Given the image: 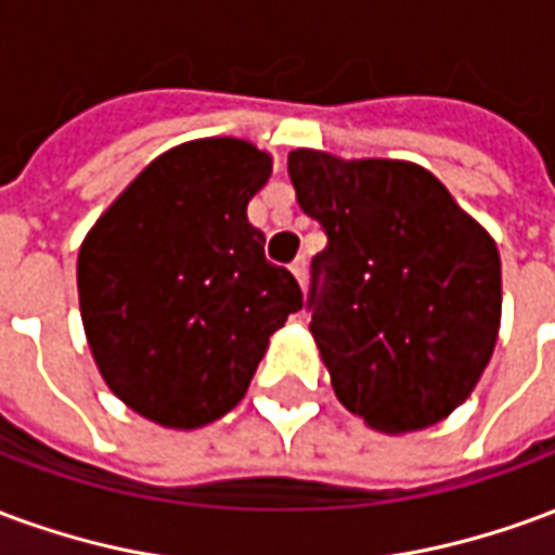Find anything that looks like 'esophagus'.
Listing matches in <instances>:
<instances>
[{"mask_svg":"<svg viewBox=\"0 0 555 555\" xmlns=\"http://www.w3.org/2000/svg\"><path fill=\"white\" fill-rule=\"evenodd\" d=\"M291 273H294V279H297V282H306V258H294V261H291Z\"/></svg>","mask_w":555,"mask_h":555,"instance_id":"1","label":"esophagus"}]
</instances>
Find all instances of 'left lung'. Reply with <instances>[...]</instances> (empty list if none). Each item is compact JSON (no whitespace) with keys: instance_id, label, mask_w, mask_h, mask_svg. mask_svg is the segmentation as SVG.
<instances>
[{"instance_id":"left-lung-1","label":"left lung","mask_w":555,"mask_h":555,"mask_svg":"<svg viewBox=\"0 0 555 555\" xmlns=\"http://www.w3.org/2000/svg\"><path fill=\"white\" fill-rule=\"evenodd\" d=\"M288 175L326 234L306 309L338 401L389 434L446 418L496 345V243L416 163L297 147Z\"/></svg>"}]
</instances>
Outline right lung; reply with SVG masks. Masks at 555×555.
I'll return each mask as SVG.
<instances>
[{
  "instance_id": "right-lung-1",
  "label": "right lung",
  "mask_w": 555,
  "mask_h": 555,
  "mask_svg": "<svg viewBox=\"0 0 555 555\" xmlns=\"http://www.w3.org/2000/svg\"><path fill=\"white\" fill-rule=\"evenodd\" d=\"M273 163L243 139L159 154L118 195L77 261L89 348L115 396L166 428H202L246 392L267 341L302 309L264 258L246 205Z\"/></svg>"
}]
</instances>
